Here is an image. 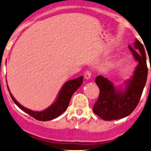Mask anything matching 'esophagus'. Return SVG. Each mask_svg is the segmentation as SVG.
<instances>
[{
    "instance_id": "1",
    "label": "esophagus",
    "mask_w": 151,
    "mask_h": 151,
    "mask_svg": "<svg viewBox=\"0 0 151 151\" xmlns=\"http://www.w3.org/2000/svg\"><path fill=\"white\" fill-rule=\"evenodd\" d=\"M91 72L90 71H86L85 72V78L86 79V80H89L90 78L91 77Z\"/></svg>"
}]
</instances>
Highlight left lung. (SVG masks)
Masks as SVG:
<instances>
[{
  "mask_svg": "<svg viewBox=\"0 0 151 151\" xmlns=\"http://www.w3.org/2000/svg\"><path fill=\"white\" fill-rule=\"evenodd\" d=\"M129 48L138 65L133 76L125 81L124 88H116L103 76L96 78L100 93L93 110L104 121L121 119L130 115L137 106L147 81V66L144 47L136 39L134 46L129 45Z\"/></svg>",
  "mask_w": 151,
  "mask_h": 151,
  "instance_id": "1",
  "label": "left lung"
}]
</instances>
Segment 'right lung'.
<instances>
[{"mask_svg": "<svg viewBox=\"0 0 151 151\" xmlns=\"http://www.w3.org/2000/svg\"><path fill=\"white\" fill-rule=\"evenodd\" d=\"M83 81V77L81 76L78 78L74 79V80H69V81L65 83L64 85L62 86L60 91H59L58 95L55 102L52 104L50 105L49 107H47V109L40 111V112L31 110V109H28V108L21 105L14 98L12 94L11 93L8 85H7V87H8V90L9 91L10 96L12 97V100L19 109L28 113V115H30V116L34 118L37 121H47L58 118L66 110L73 93L81 86Z\"/></svg>", "mask_w": 151, "mask_h": 151, "instance_id": "right-lung-1", "label": "right lung"}]
</instances>
